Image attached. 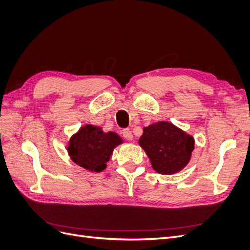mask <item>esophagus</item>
<instances>
[{"instance_id":"esophagus-1","label":"esophagus","mask_w":250,"mask_h":250,"mask_svg":"<svg viewBox=\"0 0 250 250\" xmlns=\"http://www.w3.org/2000/svg\"><path fill=\"white\" fill-rule=\"evenodd\" d=\"M123 137L128 141L133 140V134L130 130H128V128H125V130H123Z\"/></svg>"}]
</instances>
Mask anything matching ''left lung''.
Returning <instances> with one entry per match:
<instances>
[{
	"label": "left lung",
	"mask_w": 250,
	"mask_h": 250,
	"mask_svg": "<svg viewBox=\"0 0 250 250\" xmlns=\"http://www.w3.org/2000/svg\"><path fill=\"white\" fill-rule=\"evenodd\" d=\"M139 145L148 155L153 170L171 175L188 164L195 139L171 123L159 122L143 128Z\"/></svg>",
	"instance_id": "1"
}]
</instances>
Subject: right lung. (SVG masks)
Masks as SVG:
<instances>
[{"label":"right lung","instance_id":"obj_1","mask_svg":"<svg viewBox=\"0 0 250 250\" xmlns=\"http://www.w3.org/2000/svg\"><path fill=\"white\" fill-rule=\"evenodd\" d=\"M122 143L123 139L116 133H104L99 126L85 125L70 138L67 149L71 160L80 167L102 172L106 169L113 149Z\"/></svg>","mask_w":250,"mask_h":250}]
</instances>
